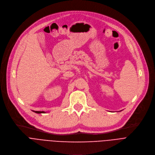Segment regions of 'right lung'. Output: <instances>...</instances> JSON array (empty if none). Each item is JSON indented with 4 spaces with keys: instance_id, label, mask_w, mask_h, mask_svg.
Masks as SVG:
<instances>
[{
    "instance_id": "1",
    "label": "right lung",
    "mask_w": 155,
    "mask_h": 155,
    "mask_svg": "<svg viewBox=\"0 0 155 155\" xmlns=\"http://www.w3.org/2000/svg\"><path fill=\"white\" fill-rule=\"evenodd\" d=\"M34 112H35V113H36V114H43V113H45V112H43V111H33Z\"/></svg>"
}]
</instances>
